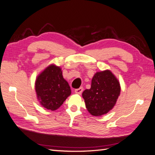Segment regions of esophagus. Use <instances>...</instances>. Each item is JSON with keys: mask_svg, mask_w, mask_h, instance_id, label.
Segmentation results:
<instances>
[{"mask_svg": "<svg viewBox=\"0 0 155 155\" xmlns=\"http://www.w3.org/2000/svg\"><path fill=\"white\" fill-rule=\"evenodd\" d=\"M83 90H84L83 87H80V88H78V89H75V93L76 94H80V95L81 93H82V91H83Z\"/></svg>", "mask_w": 155, "mask_h": 155, "instance_id": "1", "label": "esophagus"}]
</instances>
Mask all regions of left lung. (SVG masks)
<instances>
[{"instance_id":"left-lung-1","label":"left lung","mask_w":155,"mask_h":155,"mask_svg":"<svg viewBox=\"0 0 155 155\" xmlns=\"http://www.w3.org/2000/svg\"><path fill=\"white\" fill-rule=\"evenodd\" d=\"M121 92L118 79L106 70L96 72L91 80V88L82 94L88 112L93 116H101L113 108Z\"/></svg>"}]
</instances>
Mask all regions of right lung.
Returning a JSON list of instances; mask_svg holds the SVG:
<instances>
[{"label": "right lung", "instance_id": "add662e5", "mask_svg": "<svg viewBox=\"0 0 155 155\" xmlns=\"http://www.w3.org/2000/svg\"><path fill=\"white\" fill-rule=\"evenodd\" d=\"M37 99L44 108L55 111L71 95V89L63 78L60 66L50 64L38 75L35 81Z\"/></svg>", "mask_w": 155, "mask_h": 155}]
</instances>
